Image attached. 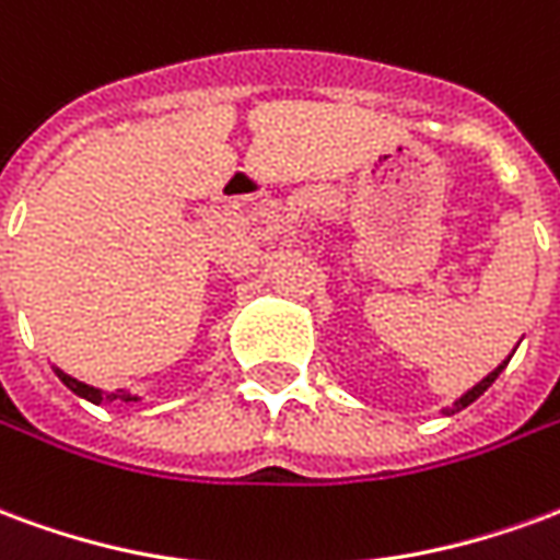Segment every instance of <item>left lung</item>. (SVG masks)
I'll return each instance as SVG.
<instances>
[{
  "mask_svg": "<svg viewBox=\"0 0 560 560\" xmlns=\"http://www.w3.org/2000/svg\"><path fill=\"white\" fill-rule=\"evenodd\" d=\"M506 363H510V360H504V365H506ZM504 365H498V369H494L492 375L482 377L480 384H477V387H474V389H468V393H465V396H462V399H458L456 405H453V408H446V413L462 411V408H468V405H470V401H474V399H480L482 393H486V389H489V387H492V384H494V377H498V375H501V372H504Z\"/></svg>",
  "mask_w": 560,
  "mask_h": 560,
  "instance_id": "obj_1",
  "label": "left lung"
}]
</instances>
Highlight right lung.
<instances>
[{"label": "right lung", "instance_id": "right-lung-1", "mask_svg": "<svg viewBox=\"0 0 560 560\" xmlns=\"http://www.w3.org/2000/svg\"><path fill=\"white\" fill-rule=\"evenodd\" d=\"M56 375H59V381L66 384L71 393H78V396H83V399H90V401H104V399H122V401H135V396H128V393H102V389H95V387H86V384H80L78 377H71L66 375V372H59L56 369Z\"/></svg>", "mask_w": 560, "mask_h": 560}]
</instances>
